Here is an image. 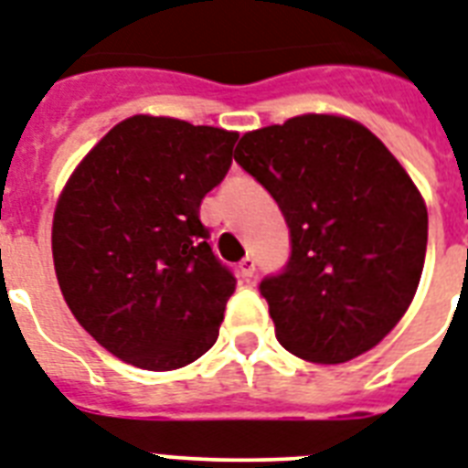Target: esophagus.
Returning <instances> with one entry per match:
<instances>
[{
  "instance_id": "1",
  "label": "esophagus",
  "mask_w": 468,
  "mask_h": 468,
  "mask_svg": "<svg viewBox=\"0 0 468 468\" xmlns=\"http://www.w3.org/2000/svg\"><path fill=\"white\" fill-rule=\"evenodd\" d=\"M240 277L242 280H252L255 277V258H242L240 260Z\"/></svg>"
}]
</instances>
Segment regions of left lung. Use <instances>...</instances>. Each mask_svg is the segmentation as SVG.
Here are the masks:
<instances>
[{
    "mask_svg": "<svg viewBox=\"0 0 468 468\" xmlns=\"http://www.w3.org/2000/svg\"><path fill=\"white\" fill-rule=\"evenodd\" d=\"M235 162L280 203L292 258L260 284L274 334L312 363L376 348L415 299L427 206L390 149L361 122L306 112L245 132Z\"/></svg>",
    "mask_w": 468,
    "mask_h": 468,
    "instance_id": "left-lung-1",
    "label": "left lung"
}]
</instances>
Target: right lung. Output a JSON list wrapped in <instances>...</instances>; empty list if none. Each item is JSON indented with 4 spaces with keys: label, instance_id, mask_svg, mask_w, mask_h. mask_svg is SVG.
<instances>
[{
    "label": "right lung",
    "instance_id": "obj_1",
    "mask_svg": "<svg viewBox=\"0 0 468 468\" xmlns=\"http://www.w3.org/2000/svg\"><path fill=\"white\" fill-rule=\"evenodd\" d=\"M235 139L132 115L68 176L51 228L56 280L78 324L120 361L162 373L216 344L235 280L198 210L228 174Z\"/></svg>",
    "mask_w": 468,
    "mask_h": 468
}]
</instances>
